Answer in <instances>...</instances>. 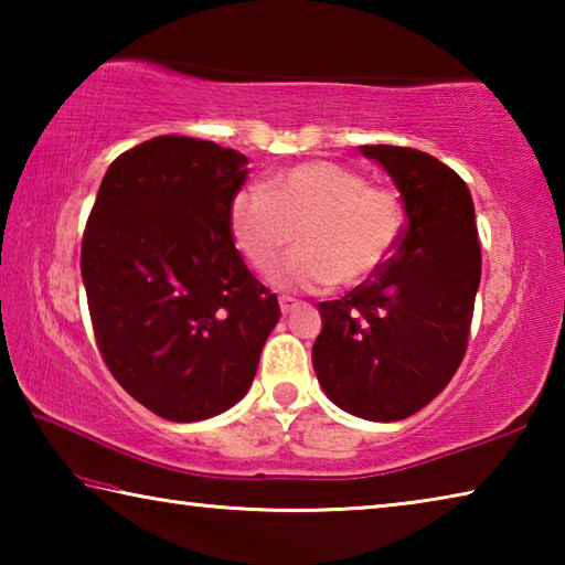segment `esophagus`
I'll return each mask as SVG.
<instances>
[{"mask_svg":"<svg viewBox=\"0 0 565 565\" xmlns=\"http://www.w3.org/2000/svg\"><path fill=\"white\" fill-rule=\"evenodd\" d=\"M299 299H291V296H281V299H279V306H281V311L284 313H291L294 309H299Z\"/></svg>","mask_w":565,"mask_h":565,"instance_id":"1","label":"esophagus"}]
</instances>
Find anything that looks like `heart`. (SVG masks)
I'll return each instance as SVG.
<instances>
[{"label":"heart","instance_id":"1","mask_svg":"<svg viewBox=\"0 0 565 565\" xmlns=\"http://www.w3.org/2000/svg\"><path fill=\"white\" fill-rule=\"evenodd\" d=\"M228 234L256 269L271 266L299 236L301 248L274 271L289 289L323 291L376 274L398 244L404 212L394 191L366 184L356 169L313 159L244 186L228 202Z\"/></svg>","mask_w":565,"mask_h":565}]
</instances>
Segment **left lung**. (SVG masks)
<instances>
[{
	"mask_svg": "<svg viewBox=\"0 0 565 565\" xmlns=\"http://www.w3.org/2000/svg\"><path fill=\"white\" fill-rule=\"evenodd\" d=\"M394 179L406 209L398 248L339 301H321L311 361L333 404L401 420L454 379L481 284V244L466 181L426 151L359 147Z\"/></svg>",
	"mask_w": 565,
	"mask_h": 565,
	"instance_id": "1",
	"label": "left lung"
}]
</instances>
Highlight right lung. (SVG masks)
I'll return each mask as SVG.
<instances>
[{
	"label": "right lung",
	"mask_w": 565,
	"mask_h": 565,
	"mask_svg": "<svg viewBox=\"0 0 565 565\" xmlns=\"http://www.w3.org/2000/svg\"><path fill=\"white\" fill-rule=\"evenodd\" d=\"M246 164L214 141L154 137L111 161L84 228L102 359L129 396L177 424L246 396L281 317L228 234Z\"/></svg>",
	"instance_id": "1"
}]
</instances>
